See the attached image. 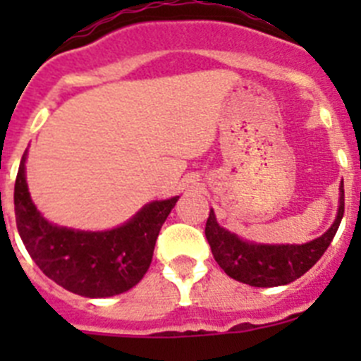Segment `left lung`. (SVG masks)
<instances>
[{
    "label": "left lung",
    "instance_id": "obj_1",
    "mask_svg": "<svg viewBox=\"0 0 361 361\" xmlns=\"http://www.w3.org/2000/svg\"><path fill=\"white\" fill-rule=\"evenodd\" d=\"M343 186L340 188V206L334 224L322 237L302 245L250 244L216 224L215 213L209 212L206 222V238L212 253L226 275L255 288L286 286L307 273L322 258L333 242L343 216Z\"/></svg>",
    "mask_w": 361,
    "mask_h": 361
}]
</instances>
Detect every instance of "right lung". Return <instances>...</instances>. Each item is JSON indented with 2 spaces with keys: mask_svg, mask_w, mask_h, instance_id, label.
Segmentation results:
<instances>
[{
  "mask_svg": "<svg viewBox=\"0 0 361 361\" xmlns=\"http://www.w3.org/2000/svg\"><path fill=\"white\" fill-rule=\"evenodd\" d=\"M177 200L149 202L121 228L92 233L57 228L41 216L28 193L25 157L14 186L16 224L32 260L50 280L86 298L121 295L141 282Z\"/></svg>",
  "mask_w": 361,
  "mask_h": 361,
  "instance_id": "right-lung-1",
  "label": "right lung"
}]
</instances>
